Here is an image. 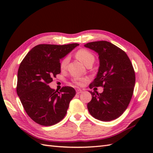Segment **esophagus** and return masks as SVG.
Masks as SVG:
<instances>
[{"instance_id": "34e87169", "label": "esophagus", "mask_w": 153, "mask_h": 153, "mask_svg": "<svg viewBox=\"0 0 153 153\" xmlns=\"http://www.w3.org/2000/svg\"><path fill=\"white\" fill-rule=\"evenodd\" d=\"M83 92V91L82 90V89H77L76 90V93H77V94H80V93H82Z\"/></svg>"}]
</instances>
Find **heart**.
I'll use <instances>...</instances> for the list:
<instances>
[{"mask_svg":"<svg viewBox=\"0 0 153 153\" xmlns=\"http://www.w3.org/2000/svg\"><path fill=\"white\" fill-rule=\"evenodd\" d=\"M76 56L77 58V59L79 60L86 66L89 64L93 63L94 60H95V56H94L93 53H91L89 51L85 49V48H82V49L77 51L76 54ZM68 61H69V58H68V56H66L61 60L60 63V69L63 70L66 68ZM76 83L78 84V85H80L82 83L80 82H76Z\"/></svg>","mask_w":153,"mask_h":153,"instance_id":"obj_1","label":"heart"}]
</instances>
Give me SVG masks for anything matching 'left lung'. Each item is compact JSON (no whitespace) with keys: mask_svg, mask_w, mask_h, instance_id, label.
<instances>
[{"mask_svg":"<svg viewBox=\"0 0 153 153\" xmlns=\"http://www.w3.org/2000/svg\"><path fill=\"white\" fill-rule=\"evenodd\" d=\"M84 47L99 54L100 66L89 88L104 87L103 92L89 91L92 99L87 104L89 113L100 121L119 118L128 108L134 93L135 75L128 55L110 42H91Z\"/></svg>","mask_w":153,"mask_h":153,"instance_id":"obj_1","label":"left lung"}]
</instances>
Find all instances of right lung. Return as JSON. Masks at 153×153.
<instances>
[{
	"instance_id": "add662e5",
	"label": "right lung",
	"mask_w": 153,
	"mask_h": 153,
	"mask_svg": "<svg viewBox=\"0 0 153 153\" xmlns=\"http://www.w3.org/2000/svg\"><path fill=\"white\" fill-rule=\"evenodd\" d=\"M78 45H38L19 65L16 91L27 115L38 124L53 126L66 116L76 91L65 86L58 91L48 85L60 73V59Z\"/></svg>"
}]
</instances>
